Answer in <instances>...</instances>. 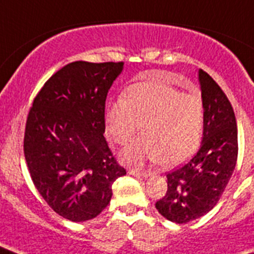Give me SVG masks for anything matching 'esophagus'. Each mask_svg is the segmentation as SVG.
<instances>
[{"label": "esophagus", "instance_id": "34e87169", "mask_svg": "<svg viewBox=\"0 0 254 254\" xmlns=\"http://www.w3.org/2000/svg\"><path fill=\"white\" fill-rule=\"evenodd\" d=\"M129 176L133 177H142V178H147L150 176V172H143V170H137V169H128Z\"/></svg>", "mask_w": 254, "mask_h": 254}]
</instances>
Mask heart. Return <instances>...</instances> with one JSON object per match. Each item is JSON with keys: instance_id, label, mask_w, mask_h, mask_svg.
I'll return each mask as SVG.
<instances>
[{"instance_id": "b5f03b06", "label": "heart", "mask_w": 254, "mask_h": 254, "mask_svg": "<svg viewBox=\"0 0 254 254\" xmlns=\"http://www.w3.org/2000/svg\"><path fill=\"white\" fill-rule=\"evenodd\" d=\"M202 98L198 93H182L160 81L131 85L126 95L105 105V133L117 143H126L137 129L143 134L120 152L127 165L138 167L145 160H159L173 167L194 154L203 129Z\"/></svg>"}]
</instances>
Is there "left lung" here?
<instances>
[{"label":"left lung","instance_id":"1","mask_svg":"<svg viewBox=\"0 0 254 254\" xmlns=\"http://www.w3.org/2000/svg\"><path fill=\"white\" fill-rule=\"evenodd\" d=\"M205 108L201 147L183 167L169 173L168 190L155 207L165 219L187 224L214 208L232 178L238 158V128L232 104L208 73L198 69Z\"/></svg>","mask_w":254,"mask_h":254}]
</instances>
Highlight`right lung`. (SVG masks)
<instances>
[{"label": "right lung", "instance_id": "right-lung-1", "mask_svg": "<svg viewBox=\"0 0 254 254\" xmlns=\"http://www.w3.org/2000/svg\"><path fill=\"white\" fill-rule=\"evenodd\" d=\"M123 62L77 61L62 67L35 96L24 154L33 183L58 215L73 223L96 217L125 176L105 141V99Z\"/></svg>", "mask_w": 254, "mask_h": 254}]
</instances>
